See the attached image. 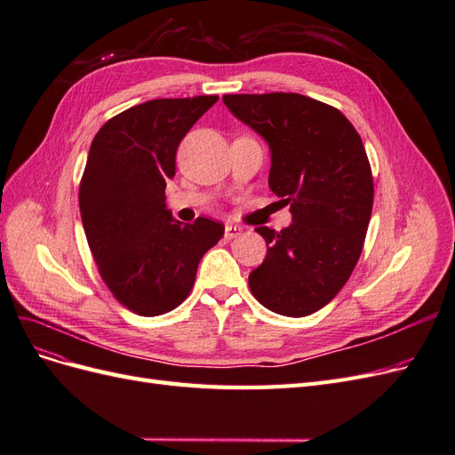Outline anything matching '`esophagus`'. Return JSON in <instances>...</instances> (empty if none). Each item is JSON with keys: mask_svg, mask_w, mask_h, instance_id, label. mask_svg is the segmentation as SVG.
Returning <instances> with one entry per match:
<instances>
[{"mask_svg": "<svg viewBox=\"0 0 455 455\" xmlns=\"http://www.w3.org/2000/svg\"><path fill=\"white\" fill-rule=\"evenodd\" d=\"M241 231H243V228H239V226H233V224H228L226 226V239H235L237 235H241Z\"/></svg>", "mask_w": 455, "mask_h": 455, "instance_id": "obj_1", "label": "esophagus"}]
</instances>
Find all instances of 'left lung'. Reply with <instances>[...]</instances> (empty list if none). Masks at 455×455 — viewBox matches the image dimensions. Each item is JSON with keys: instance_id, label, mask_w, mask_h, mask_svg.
<instances>
[{"instance_id": "left-lung-1", "label": "left lung", "mask_w": 455, "mask_h": 455, "mask_svg": "<svg viewBox=\"0 0 455 455\" xmlns=\"http://www.w3.org/2000/svg\"><path fill=\"white\" fill-rule=\"evenodd\" d=\"M224 104L269 144V188L292 224L256 228L267 254L249 275L261 306L284 316L324 307L359 261L374 180L359 132L339 109L298 92L224 94Z\"/></svg>"}]
</instances>
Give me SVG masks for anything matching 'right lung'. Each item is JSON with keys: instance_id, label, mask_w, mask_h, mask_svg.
<instances>
[{"instance_id": "add662e5", "label": "right lung", "mask_w": 455, "mask_h": 455, "mask_svg": "<svg viewBox=\"0 0 455 455\" xmlns=\"http://www.w3.org/2000/svg\"><path fill=\"white\" fill-rule=\"evenodd\" d=\"M218 96L157 99L106 121L92 139L79 211L99 273L119 304L156 316L189 296L204 252L224 224H182L164 204L176 149Z\"/></svg>"}]
</instances>
